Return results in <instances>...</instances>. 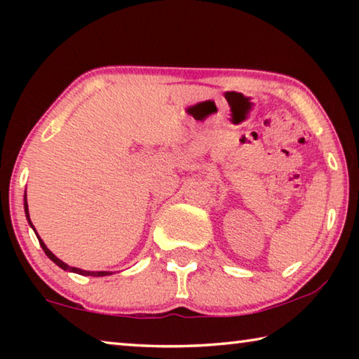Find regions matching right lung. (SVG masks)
<instances>
[{
  "instance_id": "obj_1",
  "label": "right lung",
  "mask_w": 359,
  "mask_h": 359,
  "mask_svg": "<svg viewBox=\"0 0 359 359\" xmlns=\"http://www.w3.org/2000/svg\"><path fill=\"white\" fill-rule=\"evenodd\" d=\"M25 215H27V220H28V223H29V226H32L33 229H34V226H33V223H32V220H29V214H28V203H27V191H25ZM34 233H36V229H34ZM38 239H39V244H41V247H42V250H44V253L47 255L48 258H50L53 263H55L57 266H60L62 267L63 271H69V272H76V274H81V276H92V277H104V276H111L112 272H109V271H83V269H79V267H72V266H68L66 263H63L62 259L60 258H57L55 255H53L50 250H48L47 248V245L44 244V241H42L39 236H38Z\"/></svg>"
}]
</instances>
